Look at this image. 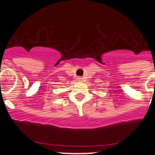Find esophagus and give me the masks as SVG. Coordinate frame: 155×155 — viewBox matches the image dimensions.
<instances>
[{"label":"esophagus","instance_id":"esophagus-1","mask_svg":"<svg viewBox=\"0 0 155 155\" xmlns=\"http://www.w3.org/2000/svg\"><path fill=\"white\" fill-rule=\"evenodd\" d=\"M82 79H83V78L81 77H78V81H82Z\"/></svg>","mask_w":155,"mask_h":155}]
</instances>
